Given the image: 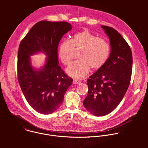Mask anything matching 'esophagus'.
I'll list each match as a JSON object with an SVG mask.
<instances>
[{
	"label": "esophagus",
	"mask_w": 148,
	"mask_h": 148,
	"mask_svg": "<svg viewBox=\"0 0 148 148\" xmlns=\"http://www.w3.org/2000/svg\"><path fill=\"white\" fill-rule=\"evenodd\" d=\"M81 82L79 81V80H77V79H73V84H80Z\"/></svg>",
	"instance_id": "34e87169"
}]
</instances>
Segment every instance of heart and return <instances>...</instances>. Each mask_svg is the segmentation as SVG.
I'll return each instance as SVG.
<instances>
[{
    "instance_id": "heart-1",
    "label": "heart",
    "mask_w": 148,
    "mask_h": 148,
    "mask_svg": "<svg viewBox=\"0 0 148 148\" xmlns=\"http://www.w3.org/2000/svg\"><path fill=\"white\" fill-rule=\"evenodd\" d=\"M73 49H80L77 56L79 60L71 64L66 68V72L76 79L84 77L90 68L93 70L100 69L107 61L110 53L108 43L88 30L77 32L69 40H63L59 43L58 56L64 65L70 63Z\"/></svg>"
}]
</instances>
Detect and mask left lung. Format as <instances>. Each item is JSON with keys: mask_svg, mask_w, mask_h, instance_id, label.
<instances>
[{"mask_svg": "<svg viewBox=\"0 0 148 148\" xmlns=\"http://www.w3.org/2000/svg\"><path fill=\"white\" fill-rule=\"evenodd\" d=\"M101 27L110 41V53L104 65L87 80L85 108L96 116H106L119 106L127 92L132 71V53L128 44L114 29Z\"/></svg>", "mask_w": 148, "mask_h": 148, "instance_id": "left-lung-1", "label": "left lung"}]
</instances>
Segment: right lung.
Returning a JSON list of instances; mask_svg holds the SVG:
<instances>
[{"instance_id": "add662e5", "label": "right lung", "mask_w": 148, "mask_h": 148, "mask_svg": "<svg viewBox=\"0 0 148 148\" xmlns=\"http://www.w3.org/2000/svg\"><path fill=\"white\" fill-rule=\"evenodd\" d=\"M72 29L65 21H40L35 24L22 40L18 55V75L23 93L31 106L38 113L47 114L62 106L64 96L73 79L68 77L59 65V43ZM46 55L39 68L32 64L30 56Z\"/></svg>"}]
</instances>
